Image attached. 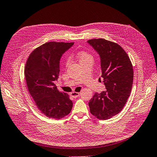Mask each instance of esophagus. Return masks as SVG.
Returning a JSON list of instances; mask_svg holds the SVG:
<instances>
[{
    "mask_svg": "<svg viewBox=\"0 0 157 157\" xmlns=\"http://www.w3.org/2000/svg\"><path fill=\"white\" fill-rule=\"evenodd\" d=\"M71 96L72 97H73L74 98H76L77 97H78L79 96V92H72L71 93Z\"/></svg>",
    "mask_w": 157,
    "mask_h": 157,
    "instance_id": "1",
    "label": "esophagus"
}]
</instances>
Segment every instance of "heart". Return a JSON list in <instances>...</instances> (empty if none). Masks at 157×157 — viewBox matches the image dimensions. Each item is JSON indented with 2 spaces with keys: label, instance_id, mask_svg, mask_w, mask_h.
I'll return each instance as SVG.
<instances>
[{
  "label": "heart",
  "instance_id": "1",
  "mask_svg": "<svg viewBox=\"0 0 157 157\" xmlns=\"http://www.w3.org/2000/svg\"><path fill=\"white\" fill-rule=\"evenodd\" d=\"M76 57L79 61L81 65L84 63H93L94 62V56H92L89 52H86L85 50H82L76 54ZM70 60L68 58H67L65 61V66L67 67L69 64Z\"/></svg>",
  "mask_w": 157,
  "mask_h": 157
}]
</instances>
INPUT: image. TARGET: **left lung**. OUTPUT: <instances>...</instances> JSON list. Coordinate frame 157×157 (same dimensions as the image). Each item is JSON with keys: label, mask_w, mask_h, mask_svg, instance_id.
<instances>
[{"label": "left lung", "mask_w": 157, "mask_h": 157, "mask_svg": "<svg viewBox=\"0 0 157 157\" xmlns=\"http://www.w3.org/2000/svg\"><path fill=\"white\" fill-rule=\"evenodd\" d=\"M87 42L100 54L101 78L107 89L100 94L95 93L91 98L90 112L98 119L107 120L123 109L130 96L132 65L129 56L118 44L102 38L89 39Z\"/></svg>", "instance_id": "left-lung-1"}]
</instances>
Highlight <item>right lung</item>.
Segmentation results:
<instances>
[{
    "mask_svg": "<svg viewBox=\"0 0 157 157\" xmlns=\"http://www.w3.org/2000/svg\"><path fill=\"white\" fill-rule=\"evenodd\" d=\"M74 43L48 42L35 49L25 67L28 90L39 111L59 120L71 113L73 103L68 94L59 92L54 83L59 74L62 54Z\"/></svg>",
    "mask_w": 157,
    "mask_h": 157,
    "instance_id": "right-lung-1",
    "label": "right lung"
}]
</instances>
